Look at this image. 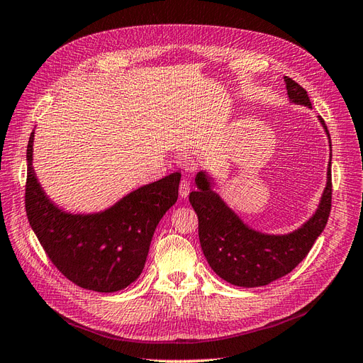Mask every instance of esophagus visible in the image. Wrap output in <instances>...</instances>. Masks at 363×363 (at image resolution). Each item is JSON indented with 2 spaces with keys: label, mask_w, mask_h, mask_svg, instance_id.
Returning a JSON list of instances; mask_svg holds the SVG:
<instances>
[{
  "label": "esophagus",
  "mask_w": 363,
  "mask_h": 363,
  "mask_svg": "<svg viewBox=\"0 0 363 363\" xmlns=\"http://www.w3.org/2000/svg\"><path fill=\"white\" fill-rule=\"evenodd\" d=\"M189 189H191V184H189V182H188V180H182V183H180V188H179V194H180L182 199H188Z\"/></svg>",
  "instance_id": "1"
}]
</instances>
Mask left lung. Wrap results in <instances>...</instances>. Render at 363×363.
I'll return each instance as SVG.
<instances>
[{
    "label": "left lung",
    "mask_w": 363,
    "mask_h": 363,
    "mask_svg": "<svg viewBox=\"0 0 363 363\" xmlns=\"http://www.w3.org/2000/svg\"><path fill=\"white\" fill-rule=\"evenodd\" d=\"M283 79L289 103L312 108L309 95L303 87L289 77ZM318 121L330 147L325 188L312 216L292 232L265 233L251 227L213 191L208 174L196 172V191L189 194V201L199 216L201 250L216 276L230 284L259 288L286 276L307 256L325 228L332 206V142L323 118L318 116Z\"/></svg>",
    "instance_id": "left-lung-1"
}]
</instances>
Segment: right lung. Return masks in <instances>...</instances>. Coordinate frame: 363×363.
<instances>
[{
	"mask_svg": "<svg viewBox=\"0 0 363 363\" xmlns=\"http://www.w3.org/2000/svg\"><path fill=\"white\" fill-rule=\"evenodd\" d=\"M31 131L27 147L26 211L48 257L77 286L111 294L127 288L145 267L152 235L179 199L182 174L128 192L111 207L74 213L54 203L33 168Z\"/></svg>",
	"mask_w": 363,
	"mask_h": 363,
	"instance_id": "obj_1",
	"label": "right lung"
}]
</instances>
